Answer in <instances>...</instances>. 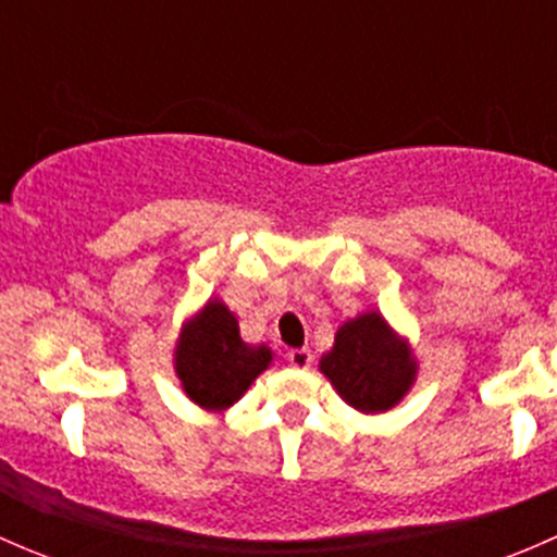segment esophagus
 Wrapping results in <instances>:
<instances>
[{
  "label": "esophagus",
  "instance_id": "1",
  "mask_svg": "<svg viewBox=\"0 0 557 557\" xmlns=\"http://www.w3.org/2000/svg\"><path fill=\"white\" fill-rule=\"evenodd\" d=\"M288 363L294 369H310L312 367V352L307 347H296V350H288Z\"/></svg>",
  "mask_w": 557,
  "mask_h": 557
}]
</instances>
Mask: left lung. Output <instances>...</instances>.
Here are the masks:
<instances>
[{
  "mask_svg": "<svg viewBox=\"0 0 557 557\" xmlns=\"http://www.w3.org/2000/svg\"><path fill=\"white\" fill-rule=\"evenodd\" d=\"M320 372L350 407L377 414L407 396L418 361L383 314L363 312L336 331L334 347L320 358Z\"/></svg>",
  "mask_w": 557,
  "mask_h": 557,
  "instance_id": "obj_1",
  "label": "left lung"
}]
</instances>
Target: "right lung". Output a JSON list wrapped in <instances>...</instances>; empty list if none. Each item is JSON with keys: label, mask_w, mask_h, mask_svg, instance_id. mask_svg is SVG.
I'll use <instances>...</instances> for the list:
<instances>
[{"label": "right lung", "mask_w": 557, "mask_h": 557, "mask_svg": "<svg viewBox=\"0 0 557 557\" xmlns=\"http://www.w3.org/2000/svg\"><path fill=\"white\" fill-rule=\"evenodd\" d=\"M272 363L267 345H247L223 301L210 299L180 331L174 372L185 396L201 409L221 412L245 396L252 380Z\"/></svg>", "instance_id": "right-lung-1"}]
</instances>
